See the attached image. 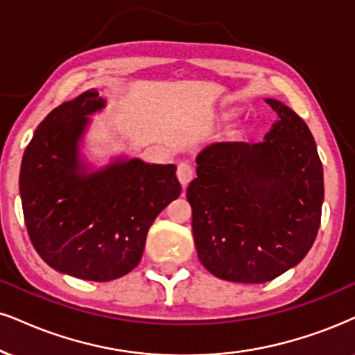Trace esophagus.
<instances>
[{"mask_svg":"<svg viewBox=\"0 0 355 355\" xmlns=\"http://www.w3.org/2000/svg\"><path fill=\"white\" fill-rule=\"evenodd\" d=\"M192 178H194V168H192V164L189 161H181V163L178 164V179L182 184V187L189 184Z\"/></svg>","mask_w":355,"mask_h":355,"instance_id":"34e87169","label":"esophagus"}]
</instances>
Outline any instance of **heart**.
I'll return each mask as SVG.
<instances>
[{
	"label": "heart",
	"instance_id": "heart-1",
	"mask_svg": "<svg viewBox=\"0 0 355 355\" xmlns=\"http://www.w3.org/2000/svg\"><path fill=\"white\" fill-rule=\"evenodd\" d=\"M234 115H235V113H234V112H227L224 116H225V118H230V116H234Z\"/></svg>",
	"mask_w": 355,
	"mask_h": 355
}]
</instances>
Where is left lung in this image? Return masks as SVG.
Returning a JSON list of instances; mask_svg holds the SVG:
<instances>
[{"label":"left lung","instance_id":"obj_1","mask_svg":"<svg viewBox=\"0 0 355 355\" xmlns=\"http://www.w3.org/2000/svg\"><path fill=\"white\" fill-rule=\"evenodd\" d=\"M266 103L278 121L263 141L209 144L186 191L200 263L227 282L279 277L306 257L321 224L324 179L311 131L284 103Z\"/></svg>","mask_w":355,"mask_h":355}]
</instances>
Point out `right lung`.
I'll return each mask as SVG.
<instances>
[{
	"mask_svg": "<svg viewBox=\"0 0 355 355\" xmlns=\"http://www.w3.org/2000/svg\"><path fill=\"white\" fill-rule=\"evenodd\" d=\"M105 100L95 89L54 108L34 131L19 173L28 234L51 268L89 282H112L141 260L146 235L181 196L174 164L138 157L87 173L78 143Z\"/></svg>",
	"mask_w": 355,
	"mask_h": 355,
	"instance_id": "add662e5",
	"label": "right lung"
}]
</instances>
